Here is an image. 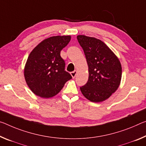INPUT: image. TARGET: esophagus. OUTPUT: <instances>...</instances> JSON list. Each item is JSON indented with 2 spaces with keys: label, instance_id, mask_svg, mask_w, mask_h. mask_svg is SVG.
<instances>
[{
  "label": "esophagus",
  "instance_id": "obj_1",
  "mask_svg": "<svg viewBox=\"0 0 146 146\" xmlns=\"http://www.w3.org/2000/svg\"><path fill=\"white\" fill-rule=\"evenodd\" d=\"M77 71H75V70L73 71H72V72H71V75L72 76L73 78H75L76 75H77Z\"/></svg>",
  "mask_w": 146,
  "mask_h": 146
}]
</instances>
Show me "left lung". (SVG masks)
Instances as JSON below:
<instances>
[{
  "instance_id": "obj_1",
  "label": "left lung",
  "mask_w": 146,
  "mask_h": 146,
  "mask_svg": "<svg viewBox=\"0 0 146 146\" xmlns=\"http://www.w3.org/2000/svg\"><path fill=\"white\" fill-rule=\"evenodd\" d=\"M77 40L84 50L88 66L86 84L80 87L86 98L95 103L106 100L116 91L121 78L119 59L102 41L78 35Z\"/></svg>"
}]
</instances>
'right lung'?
<instances>
[{"label":"right lung","instance_id":"right-lung-1","mask_svg":"<svg viewBox=\"0 0 146 146\" xmlns=\"http://www.w3.org/2000/svg\"><path fill=\"white\" fill-rule=\"evenodd\" d=\"M71 40L70 36L45 39L32 50L25 65L27 84L34 94L43 98L56 96L71 75L65 71L60 52Z\"/></svg>","mask_w":146,"mask_h":146}]
</instances>
